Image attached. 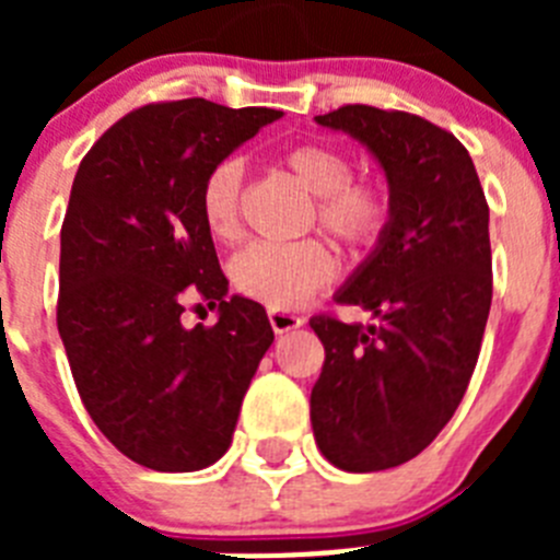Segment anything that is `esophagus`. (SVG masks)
Masks as SVG:
<instances>
[{"mask_svg": "<svg viewBox=\"0 0 560 560\" xmlns=\"http://www.w3.org/2000/svg\"><path fill=\"white\" fill-rule=\"evenodd\" d=\"M269 323L275 334H289V330H296L300 325L305 323L303 316L294 314V311H280V308H271L269 311Z\"/></svg>", "mask_w": 560, "mask_h": 560, "instance_id": "esophagus-1", "label": "esophagus"}]
</instances>
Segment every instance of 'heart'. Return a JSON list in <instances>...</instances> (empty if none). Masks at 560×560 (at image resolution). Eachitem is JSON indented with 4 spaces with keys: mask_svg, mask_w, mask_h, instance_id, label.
<instances>
[{
    "mask_svg": "<svg viewBox=\"0 0 560 560\" xmlns=\"http://www.w3.org/2000/svg\"><path fill=\"white\" fill-rule=\"evenodd\" d=\"M283 165L316 196V219L330 235L350 246H368L381 235L387 224V196L373 185L350 182L353 171L345 153L330 145H296L285 151ZM241 182V162L221 160L201 185V221L215 241L235 237ZM230 275L246 296L285 311L303 305L334 280L336 257L316 237L291 244L257 241L232 257Z\"/></svg>",
    "mask_w": 560,
    "mask_h": 560,
    "instance_id": "1",
    "label": "heart"
}]
</instances>
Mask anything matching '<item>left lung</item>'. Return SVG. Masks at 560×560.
Here are the masks:
<instances>
[{"label": "left lung", "mask_w": 560, "mask_h": 560, "mask_svg": "<svg viewBox=\"0 0 560 560\" xmlns=\"http://www.w3.org/2000/svg\"><path fill=\"white\" fill-rule=\"evenodd\" d=\"M314 120L368 148L389 210L370 255L336 291L373 323L311 319L325 345L311 427L336 468L384 471L438 438L477 368L493 291L488 205L468 151L423 117L341 106Z\"/></svg>", "instance_id": "left-lung-1"}]
</instances>
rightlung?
I'll return each mask as SVG.
<instances>
[{
  "instance_id": "obj_1",
  "label": "right lung",
  "mask_w": 560,
  "mask_h": 560,
  "mask_svg": "<svg viewBox=\"0 0 560 560\" xmlns=\"http://www.w3.org/2000/svg\"><path fill=\"white\" fill-rule=\"evenodd\" d=\"M277 117L205 97L142 106L103 133L72 182L58 334L95 427L153 471L224 457L275 341L264 305L230 294L199 196L207 173ZM192 293L220 311L212 329L180 325Z\"/></svg>"
}]
</instances>
